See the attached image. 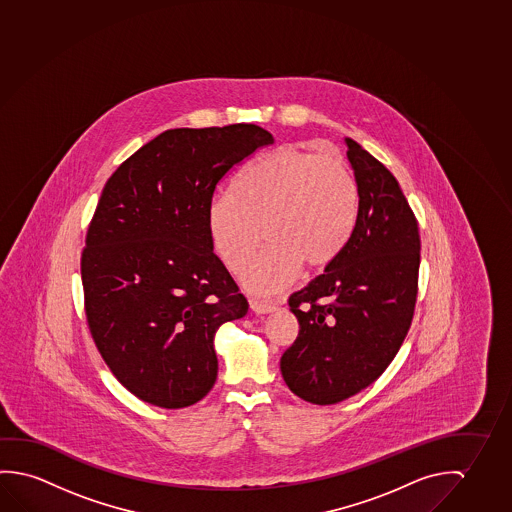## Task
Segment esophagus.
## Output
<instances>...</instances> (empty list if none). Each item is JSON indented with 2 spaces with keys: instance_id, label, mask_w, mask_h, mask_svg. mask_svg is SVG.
Here are the masks:
<instances>
[{
  "instance_id": "34e87169",
  "label": "esophagus",
  "mask_w": 512,
  "mask_h": 512,
  "mask_svg": "<svg viewBox=\"0 0 512 512\" xmlns=\"http://www.w3.org/2000/svg\"><path fill=\"white\" fill-rule=\"evenodd\" d=\"M249 304H251V309L254 313H258V315H265V313H272L274 309H276V304H272V302L261 301V299H256V297H251L249 299Z\"/></svg>"
}]
</instances>
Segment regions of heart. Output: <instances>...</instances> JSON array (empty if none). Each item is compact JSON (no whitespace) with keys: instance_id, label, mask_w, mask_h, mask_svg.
<instances>
[{"instance_id":"heart-1","label":"heart","mask_w":512,"mask_h":512,"mask_svg":"<svg viewBox=\"0 0 512 512\" xmlns=\"http://www.w3.org/2000/svg\"><path fill=\"white\" fill-rule=\"evenodd\" d=\"M357 206L356 179L341 158L281 147L240 172L233 192L211 201L208 226L220 260L235 274L251 263L261 231L267 245L244 281L252 290L274 292L299 268L315 272L338 258Z\"/></svg>"}]
</instances>
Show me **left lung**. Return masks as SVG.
<instances>
[{
  "label": "left lung",
  "mask_w": 512,
  "mask_h": 512,
  "mask_svg": "<svg viewBox=\"0 0 512 512\" xmlns=\"http://www.w3.org/2000/svg\"><path fill=\"white\" fill-rule=\"evenodd\" d=\"M356 176V224L338 258L290 297L299 334L281 357L288 388L329 406L356 395L390 366L411 327L420 231L406 195L377 158L347 138Z\"/></svg>",
  "instance_id": "1"
}]
</instances>
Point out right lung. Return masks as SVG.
Listing matches in <instances>:
<instances>
[{
	"label": "right lung",
	"mask_w": 512,
	"mask_h": 512,
	"mask_svg": "<svg viewBox=\"0 0 512 512\" xmlns=\"http://www.w3.org/2000/svg\"><path fill=\"white\" fill-rule=\"evenodd\" d=\"M274 137L256 124L160 133L106 181L82 252L85 315L126 390L179 409L217 381L213 338L247 299L213 252L215 187Z\"/></svg>",
	"instance_id": "add662e5"
}]
</instances>
